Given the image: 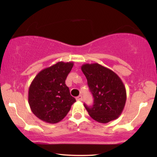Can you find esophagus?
<instances>
[{"mask_svg": "<svg viewBox=\"0 0 157 157\" xmlns=\"http://www.w3.org/2000/svg\"><path fill=\"white\" fill-rule=\"evenodd\" d=\"M76 100L78 101H82V95H79V96H78L76 98Z\"/></svg>", "mask_w": 157, "mask_h": 157, "instance_id": "1", "label": "esophagus"}]
</instances>
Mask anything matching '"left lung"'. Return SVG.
Here are the masks:
<instances>
[{
  "mask_svg": "<svg viewBox=\"0 0 157 157\" xmlns=\"http://www.w3.org/2000/svg\"><path fill=\"white\" fill-rule=\"evenodd\" d=\"M86 76L94 103L84 107L89 116L100 123H107L121 116L125 105L127 94L122 79L111 69L98 63L81 66Z\"/></svg>",
  "mask_w": 157,
  "mask_h": 157,
  "instance_id": "obj_1",
  "label": "left lung"
}]
</instances>
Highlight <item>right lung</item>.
<instances>
[{"label": "right lung", "mask_w": 157, "mask_h": 157, "mask_svg": "<svg viewBox=\"0 0 157 157\" xmlns=\"http://www.w3.org/2000/svg\"><path fill=\"white\" fill-rule=\"evenodd\" d=\"M73 65V62H57L41 70L31 82L28 103L33 113L42 121L59 123L76 102L65 84Z\"/></svg>", "instance_id": "obj_1"}]
</instances>
